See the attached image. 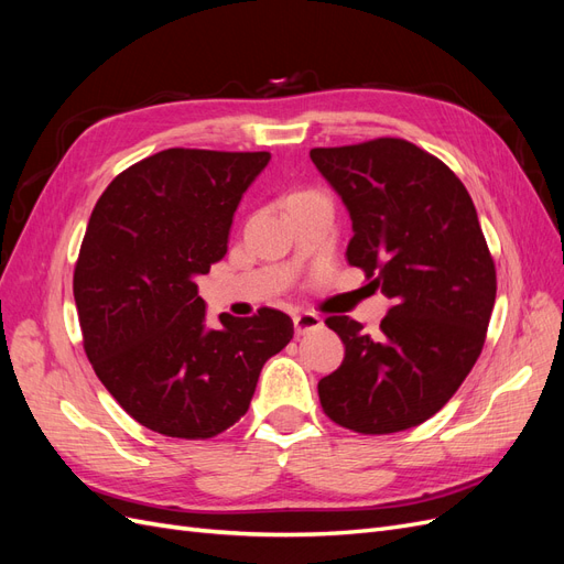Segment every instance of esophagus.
<instances>
[{"instance_id":"1","label":"esophagus","mask_w":564,"mask_h":564,"mask_svg":"<svg viewBox=\"0 0 564 564\" xmlns=\"http://www.w3.org/2000/svg\"><path fill=\"white\" fill-rule=\"evenodd\" d=\"M322 327V319L313 313H301V315H294V334L296 336H305L308 332H315Z\"/></svg>"}]
</instances>
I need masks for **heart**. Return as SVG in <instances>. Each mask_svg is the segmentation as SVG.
Masks as SVG:
<instances>
[{
  "mask_svg": "<svg viewBox=\"0 0 564 564\" xmlns=\"http://www.w3.org/2000/svg\"><path fill=\"white\" fill-rule=\"evenodd\" d=\"M315 197H322L319 193L315 191H296L286 197V204H294V202H303V199H315Z\"/></svg>",
  "mask_w": 564,
  "mask_h": 564,
  "instance_id": "1",
  "label": "heart"
}]
</instances>
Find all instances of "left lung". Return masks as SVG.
<instances>
[{
  "instance_id": "obj_1",
  "label": "left lung",
  "mask_w": 564,
  "mask_h": 564,
  "mask_svg": "<svg viewBox=\"0 0 564 564\" xmlns=\"http://www.w3.org/2000/svg\"><path fill=\"white\" fill-rule=\"evenodd\" d=\"M352 220L348 263L392 299L379 334L348 315L324 322L346 346L317 383L334 423L362 435L437 414L482 352L497 268L475 204L452 169L404 139L313 148Z\"/></svg>"
}]
</instances>
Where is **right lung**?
Masks as SVG:
<instances>
[{"label":"right lung","mask_w":564,"mask_h":564,"mask_svg":"<svg viewBox=\"0 0 564 564\" xmlns=\"http://www.w3.org/2000/svg\"><path fill=\"white\" fill-rule=\"evenodd\" d=\"M270 152L169 148L98 197L73 294L96 377L129 416L207 440L240 421L268 357L294 336L275 308L204 327L195 275L228 251L232 214Z\"/></svg>","instance_id":"obj_1"}]
</instances>
